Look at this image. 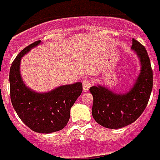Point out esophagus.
Segmentation results:
<instances>
[{"mask_svg": "<svg viewBox=\"0 0 160 160\" xmlns=\"http://www.w3.org/2000/svg\"><path fill=\"white\" fill-rule=\"evenodd\" d=\"M92 86V82L89 79H85L82 82V88L84 92H87L89 90V88Z\"/></svg>", "mask_w": 160, "mask_h": 160, "instance_id": "obj_1", "label": "esophagus"}]
</instances>
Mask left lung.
Wrapping results in <instances>:
<instances>
[{"label": "left lung", "instance_id": "8db88e82", "mask_svg": "<svg viewBox=\"0 0 160 160\" xmlns=\"http://www.w3.org/2000/svg\"><path fill=\"white\" fill-rule=\"evenodd\" d=\"M132 49L140 58L142 69L134 87L125 94H116L101 86H93L92 115L102 127L118 129L127 127L141 116L147 106L153 89V70L149 56L143 45L132 39Z\"/></svg>", "mask_w": 160, "mask_h": 160}]
</instances>
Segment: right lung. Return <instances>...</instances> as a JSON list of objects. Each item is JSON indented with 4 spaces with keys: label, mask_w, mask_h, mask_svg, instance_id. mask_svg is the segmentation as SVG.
Wrapping results in <instances>:
<instances>
[{
    "label": "right lung",
    "mask_w": 160,
    "mask_h": 160,
    "mask_svg": "<svg viewBox=\"0 0 160 160\" xmlns=\"http://www.w3.org/2000/svg\"><path fill=\"white\" fill-rule=\"evenodd\" d=\"M25 47L12 63L9 73L11 101L18 116L35 132L50 133L63 129L70 118L71 107L82 91V82L65 85L46 93L33 92L22 80L19 66L21 58L40 43Z\"/></svg>",
    "instance_id": "right-lung-1"
}]
</instances>
